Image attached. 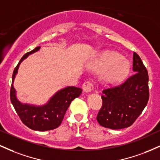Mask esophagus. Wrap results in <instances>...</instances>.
<instances>
[{
	"mask_svg": "<svg viewBox=\"0 0 160 160\" xmlns=\"http://www.w3.org/2000/svg\"><path fill=\"white\" fill-rule=\"evenodd\" d=\"M93 89H94V85H93L92 82L86 81L82 84V90H83L84 92H90L92 91Z\"/></svg>",
	"mask_w": 160,
	"mask_h": 160,
	"instance_id": "1",
	"label": "esophagus"
}]
</instances>
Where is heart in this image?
<instances>
[{
	"label": "heart",
	"instance_id": "obj_1",
	"mask_svg": "<svg viewBox=\"0 0 160 160\" xmlns=\"http://www.w3.org/2000/svg\"><path fill=\"white\" fill-rule=\"evenodd\" d=\"M117 52L106 53L101 61V68L106 72L105 80L109 83H117L122 81L129 72L130 65L127 60L122 59Z\"/></svg>",
	"mask_w": 160,
	"mask_h": 160
}]
</instances>
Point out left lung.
Wrapping results in <instances>:
<instances>
[{"label": "left lung", "instance_id": "obj_1", "mask_svg": "<svg viewBox=\"0 0 160 160\" xmlns=\"http://www.w3.org/2000/svg\"><path fill=\"white\" fill-rule=\"evenodd\" d=\"M132 76L123 83L102 91V107L97 116L101 126L120 129L132 126L149 99L148 74L136 52L133 53Z\"/></svg>", "mask_w": 160, "mask_h": 160}]
</instances>
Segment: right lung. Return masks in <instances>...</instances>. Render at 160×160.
I'll return each instance as SVG.
<instances>
[{
	"label": "right lung",
	"mask_w": 160,
	"mask_h": 160,
	"mask_svg": "<svg viewBox=\"0 0 160 160\" xmlns=\"http://www.w3.org/2000/svg\"><path fill=\"white\" fill-rule=\"evenodd\" d=\"M40 48L36 47L32 51L24 55L14 69L10 89V100L16 113L25 126L31 129L43 132L54 129L60 126L71 102L80 96L82 89L74 86H68L55 93L47 103L43 105L37 106L20 102L16 97V92L13 86L15 77L21 62L29 55L39 50Z\"/></svg>",
	"instance_id": "obj_1"
}]
</instances>
